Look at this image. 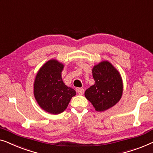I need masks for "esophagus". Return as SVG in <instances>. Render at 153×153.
<instances>
[{
    "instance_id": "1",
    "label": "esophagus",
    "mask_w": 153,
    "mask_h": 153,
    "mask_svg": "<svg viewBox=\"0 0 153 153\" xmlns=\"http://www.w3.org/2000/svg\"><path fill=\"white\" fill-rule=\"evenodd\" d=\"M77 91L79 95H83L84 93H85V90H84V89H82V88H78Z\"/></svg>"
}]
</instances>
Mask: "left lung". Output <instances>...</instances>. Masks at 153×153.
<instances>
[{
	"label": "left lung",
	"instance_id": "8db88e82",
	"mask_svg": "<svg viewBox=\"0 0 153 153\" xmlns=\"http://www.w3.org/2000/svg\"><path fill=\"white\" fill-rule=\"evenodd\" d=\"M95 84L85 91V96L98 111L114 106L123 94V81L119 72L110 62L103 61L92 69Z\"/></svg>",
	"mask_w": 153,
	"mask_h": 153
}]
</instances>
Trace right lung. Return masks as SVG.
Returning a JSON list of instances; mask_svg holds the SVG:
<instances>
[{
	"instance_id": "1",
	"label": "right lung",
	"mask_w": 153,
	"mask_h": 153,
	"mask_svg": "<svg viewBox=\"0 0 153 153\" xmlns=\"http://www.w3.org/2000/svg\"><path fill=\"white\" fill-rule=\"evenodd\" d=\"M64 65L56 59L44 64L36 74L34 95L36 102L47 112L58 114L67 108L76 91L64 83L62 71Z\"/></svg>"
}]
</instances>
